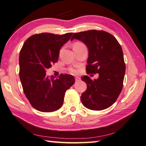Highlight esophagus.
Masks as SVG:
<instances>
[{
    "label": "esophagus",
    "instance_id": "esophagus-1",
    "mask_svg": "<svg viewBox=\"0 0 146 146\" xmlns=\"http://www.w3.org/2000/svg\"><path fill=\"white\" fill-rule=\"evenodd\" d=\"M75 80L76 81H79V80H80V77H78V76H76V77H75Z\"/></svg>",
    "mask_w": 146,
    "mask_h": 146
}]
</instances>
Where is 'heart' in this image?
Masks as SVG:
<instances>
[{
    "mask_svg": "<svg viewBox=\"0 0 146 146\" xmlns=\"http://www.w3.org/2000/svg\"><path fill=\"white\" fill-rule=\"evenodd\" d=\"M79 44H82V43H80V42H76V43H74V45H79ZM70 72L72 74H76L78 72V70L75 68H70L69 70Z\"/></svg>",
    "mask_w": 146,
    "mask_h": 146,
    "instance_id": "obj_1",
    "label": "heart"
}]
</instances>
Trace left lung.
Returning a JSON list of instances; mask_svg holds the SVG:
<instances>
[{"label": "left lung", "instance_id": "left-lung-1", "mask_svg": "<svg viewBox=\"0 0 146 146\" xmlns=\"http://www.w3.org/2000/svg\"><path fill=\"white\" fill-rule=\"evenodd\" d=\"M74 39L82 41L88 48L87 74H99L94 80L88 76L81 78L87 84L81 96L82 104L94 111L107 109L115 102L123 87L126 66L121 46L113 35L104 31L75 33L70 40Z\"/></svg>", "mask_w": 146, "mask_h": 146}]
</instances>
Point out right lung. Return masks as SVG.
<instances>
[{
	"label": "right lung",
	"mask_w": 146,
	"mask_h": 146,
	"mask_svg": "<svg viewBox=\"0 0 146 146\" xmlns=\"http://www.w3.org/2000/svg\"><path fill=\"white\" fill-rule=\"evenodd\" d=\"M73 33L55 35L42 33L29 37L20 52V81L23 90L33 108L41 112H52L63 104L66 91L74 84L73 76H48L46 70L58 61L60 48Z\"/></svg>",
	"instance_id": "add662e5"
}]
</instances>
